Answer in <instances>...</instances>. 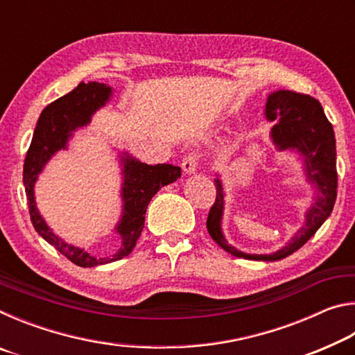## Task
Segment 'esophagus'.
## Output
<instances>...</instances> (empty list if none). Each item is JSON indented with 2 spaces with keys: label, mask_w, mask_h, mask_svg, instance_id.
Returning a JSON list of instances; mask_svg holds the SVG:
<instances>
[{
  "label": "esophagus",
  "mask_w": 355,
  "mask_h": 355,
  "mask_svg": "<svg viewBox=\"0 0 355 355\" xmlns=\"http://www.w3.org/2000/svg\"><path fill=\"white\" fill-rule=\"evenodd\" d=\"M182 167L184 173H194L197 171V167H199V156L196 153L186 155L182 161Z\"/></svg>",
  "instance_id": "obj_1"
}]
</instances>
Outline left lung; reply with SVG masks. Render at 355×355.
Segmentation results:
<instances>
[{"label":"left lung","instance_id":"left-lung-1","mask_svg":"<svg viewBox=\"0 0 355 355\" xmlns=\"http://www.w3.org/2000/svg\"><path fill=\"white\" fill-rule=\"evenodd\" d=\"M264 116L274 122L271 139L279 152H296L304 164L305 180L313 186V203L305 211V222L288 244L272 254H245L225 241L222 232L225 192L220 178L216 182V202L208 213L207 228L211 238L233 257L258 261H277L302 248L330 216L336 199V147L332 123L320 101L310 95L275 91L268 95Z\"/></svg>","mask_w":355,"mask_h":355}]
</instances>
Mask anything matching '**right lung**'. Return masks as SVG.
<instances>
[{
	"label": "right lung",
	"mask_w": 355,
	"mask_h": 355,
	"mask_svg": "<svg viewBox=\"0 0 355 355\" xmlns=\"http://www.w3.org/2000/svg\"><path fill=\"white\" fill-rule=\"evenodd\" d=\"M111 95L112 89L106 84L95 81L80 83L73 91L48 105L42 111L37 125H35L31 146H29L25 166H23V184H25L29 214H31L35 232L64 257H67L71 263L81 268L100 266V264L116 261L130 255L141 236L144 222H146V211L152 197L163 186L177 182L182 177V169L178 166H148L141 163L128 152L120 153L123 178L120 197H122L123 205L122 216H120L117 225L114 227V230L122 239L120 249L112 257H95L81 248L65 243L62 238L53 233L37 209L34 197L35 182L48 161L59 150H67L70 137L73 136L75 131L87 127L94 114L111 100Z\"/></svg>",
	"instance_id": "1"
}]
</instances>
